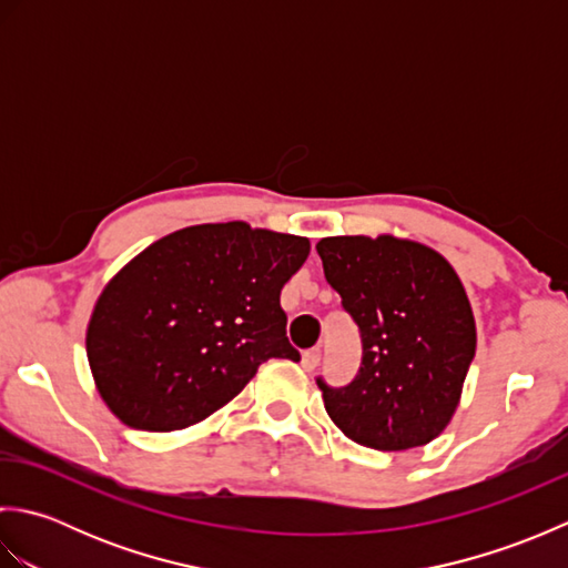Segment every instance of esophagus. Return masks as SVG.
Listing matches in <instances>:
<instances>
[{"label": "esophagus", "mask_w": 568, "mask_h": 568, "mask_svg": "<svg viewBox=\"0 0 568 568\" xmlns=\"http://www.w3.org/2000/svg\"><path fill=\"white\" fill-rule=\"evenodd\" d=\"M320 358H322L320 348H310V352H305L303 358H300V366H303L310 373V371H315L320 366Z\"/></svg>", "instance_id": "34e87169"}]
</instances>
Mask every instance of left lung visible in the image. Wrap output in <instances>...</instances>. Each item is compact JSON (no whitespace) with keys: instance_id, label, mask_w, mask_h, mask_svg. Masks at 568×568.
Here are the masks:
<instances>
[{"instance_id":"obj_1","label":"left lung","mask_w":568,"mask_h":568,"mask_svg":"<svg viewBox=\"0 0 568 568\" xmlns=\"http://www.w3.org/2000/svg\"><path fill=\"white\" fill-rule=\"evenodd\" d=\"M317 253L364 342L346 388L317 381L327 415L371 449L405 452L437 439L476 356L474 310L454 265L393 234L327 236Z\"/></svg>"}]
</instances>
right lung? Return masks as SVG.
Returning a JSON list of instances; mask_svg holds the SVG:
<instances>
[{
	"label": "right lung",
	"instance_id": "right-lung-1",
	"mask_svg": "<svg viewBox=\"0 0 568 568\" xmlns=\"http://www.w3.org/2000/svg\"><path fill=\"white\" fill-rule=\"evenodd\" d=\"M307 256V236L246 222L153 241L104 285L84 332L104 405L126 427L185 429L232 403L263 361H300L281 291Z\"/></svg>",
	"mask_w": 568,
	"mask_h": 568
}]
</instances>
